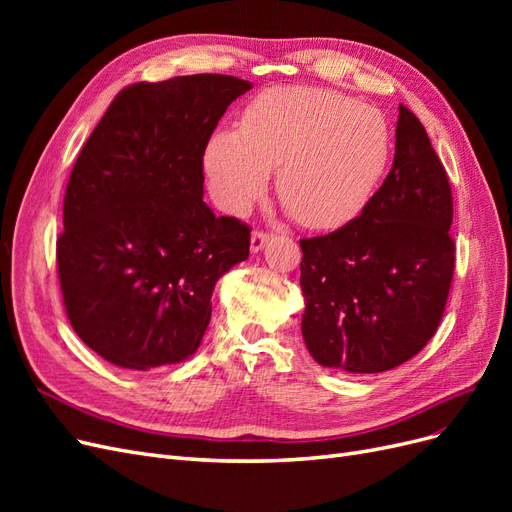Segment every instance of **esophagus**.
<instances>
[{"instance_id": "34e87169", "label": "esophagus", "mask_w": 512, "mask_h": 512, "mask_svg": "<svg viewBox=\"0 0 512 512\" xmlns=\"http://www.w3.org/2000/svg\"><path fill=\"white\" fill-rule=\"evenodd\" d=\"M269 239H271L269 232H265V230H254V232H252V252H254V254L260 252L262 247H265V245L269 243Z\"/></svg>"}]
</instances>
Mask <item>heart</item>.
Listing matches in <instances>:
<instances>
[{"label": "heart", "instance_id": "heart-1", "mask_svg": "<svg viewBox=\"0 0 512 512\" xmlns=\"http://www.w3.org/2000/svg\"><path fill=\"white\" fill-rule=\"evenodd\" d=\"M393 134L374 106L327 87H271L245 106L241 130L209 136L203 166L228 213L277 196L307 228H339L359 215L389 168Z\"/></svg>", "mask_w": 512, "mask_h": 512}]
</instances>
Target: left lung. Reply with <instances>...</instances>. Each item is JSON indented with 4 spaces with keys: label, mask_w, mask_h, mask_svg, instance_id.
<instances>
[{
    "label": "left lung",
    "mask_w": 512,
    "mask_h": 512,
    "mask_svg": "<svg viewBox=\"0 0 512 512\" xmlns=\"http://www.w3.org/2000/svg\"><path fill=\"white\" fill-rule=\"evenodd\" d=\"M453 196L418 117L399 104L395 160L359 218L301 239L309 354L348 374L412 359L436 333L455 271Z\"/></svg>",
    "instance_id": "left-lung-1"
}]
</instances>
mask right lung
Here are the masks:
<instances>
[{"label":"right lung","mask_w":512,"mask_h":512,"mask_svg":"<svg viewBox=\"0 0 512 512\" xmlns=\"http://www.w3.org/2000/svg\"><path fill=\"white\" fill-rule=\"evenodd\" d=\"M250 89L226 74L130 85L76 158L59 284L72 329L108 363L147 371L190 359L215 282L250 256V226L203 203L205 145Z\"/></svg>","instance_id":"right-lung-1"}]
</instances>
